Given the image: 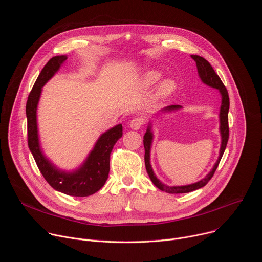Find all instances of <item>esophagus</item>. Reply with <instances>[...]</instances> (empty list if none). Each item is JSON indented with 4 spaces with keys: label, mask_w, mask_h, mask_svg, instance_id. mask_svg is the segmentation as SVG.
<instances>
[{
    "label": "esophagus",
    "mask_w": 262,
    "mask_h": 262,
    "mask_svg": "<svg viewBox=\"0 0 262 262\" xmlns=\"http://www.w3.org/2000/svg\"><path fill=\"white\" fill-rule=\"evenodd\" d=\"M144 124V119L142 117H135L134 119H132L129 125H130V128L133 129H140Z\"/></svg>",
    "instance_id": "34e87169"
}]
</instances>
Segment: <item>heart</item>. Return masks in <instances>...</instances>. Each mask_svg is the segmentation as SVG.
I'll return each instance as SVG.
<instances>
[{"label":"heart","instance_id":"b5f03b06","mask_svg":"<svg viewBox=\"0 0 262 262\" xmlns=\"http://www.w3.org/2000/svg\"><path fill=\"white\" fill-rule=\"evenodd\" d=\"M160 78H161V73L159 71H155V70L149 71L144 76V78L142 80V85L144 87H150V86L155 85L160 80ZM174 89H175L174 81L166 80L161 84V86L159 88V95L162 97L168 96L174 91Z\"/></svg>","mask_w":262,"mask_h":262}]
</instances>
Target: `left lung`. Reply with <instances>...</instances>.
<instances>
[{"label":"left lung","instance_id":"left-lung-1","mask_svg":"<svg viewBox=\"0 0 262 262\" xmlns=\"http://www.w3.org/2000/svg\"><path fill=\"white\" fill-rule=\"evenodd\" d=\"M194 61L196 62L197 65V69H198V73L199 77L201 78L202 82L204 84H206L209 87L215 88L217 89L221 94H222V105H221V112H220V121H221V135H222V145H221V149H220V157L215 163V165L213 166L212 170L210 171V173L203 178L202 180L193 183V184H189V185H183V186H168L163 184L155 175L152 168L150 166V161H149V157H150V146H151V141H152V134L150 132V127H148L146 134L144 135V148H145V166H146V170L147 173L150 177L151 181L154 182V184L159 188L160 190L169 193V194H183V193H189V192H193L195 190H198L202 186H204L213 176L220 161L223 157L224 151H225L227 143H228V139H229V125H228V111H229V95H228V91L225 87V85L223 84V82L221 81L220 77L217 76V73H215L214 69L212 68V66L209 64V62L207 60H205L203 57L197 56V55H192L191 56ZM180 105L177 104H173V105H169L167 106L164 111H171V110H176L179 108Z\"/></svg>","mask_w":262,"mask_h":262}]
</instances>
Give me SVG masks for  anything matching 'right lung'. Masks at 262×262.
<instances>
[{
  "label": "right lung",
  "instance_id": "right-lung-1",
  "mask_svg": "<svg viewBox=\"0 0 262 262\" xmlns=\"http://www.w3.org/2000/svg\"><path fill=\"white\" fill-rule=\"evenodd\" d=\"M67 59L53 57L42 68L27 100L28 145L42 176L55 190L74 197H86L99 191L110 172V154L115 143L122 137V125L118 124L100 136L84 165L76 172L65 173L56 169L42 155L37 134L36 110L42 86L54 76Z\"/></svg>",
  "mask_w": 262,
  "mask_h": 262
}]
</instances>
